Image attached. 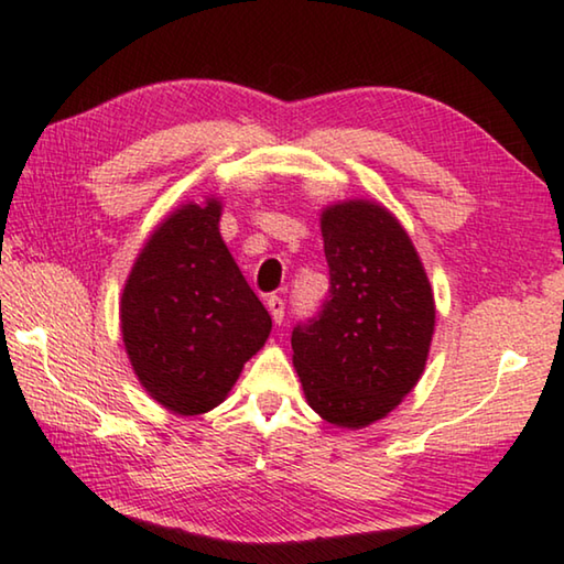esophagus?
<instances>
[{
	"label": "esophagus",
	"instance_id": "esophagus-1",
	"mask_svg": "<svg viewBox=\"0 0 564 564\" xmlns=\"http://www.w3.org/2000/svg\"><path fill=\"white\" fill-rule=\"evenodd\" d=\"M265 308H269L273 323L281 325L283 323V311H285V303L279 295H271V299H265Z\"/></svg>",
	"mask_w": 564,
	"mask_h": 564
}]
</instances>
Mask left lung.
<instances>
[{
    "mask_svg": "<svg viewBox=\"0 0 564 564\" xmlns=\"http://www.w3.org/2000/svg\"><path fill=\"white\" fill-rule=\"evenodd\" d=\"M330 295L293 327V367L305 402L325 422L365 429L416 387L432 347V283L406 229L372 199L323 207Z\"/></svg>",
    "mask_w": 564,
    "mask_h": 564,
    "instance_id": "1",
    "label": "left lung"
}]
</instances>
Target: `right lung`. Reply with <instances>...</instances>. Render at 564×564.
Wrapping results in <instances>:
<instances>
[{
	"label": "right lung",
	"mask_w": 564,
	"mask_h": 564,
	"mask_svg": "<svg viewBox=\"0 0 564 564\" xmlns=\"http://www.w3.org/2000/svg\"><path fill=\"white\" fill-rule=\"evenodd\" d=\"M221 202H187L140 249L120 295V333L138 382L180 416L229 397L271 333L219 231Z\"/></svg>",
	"instance_id": "1"
}]
</instances>
